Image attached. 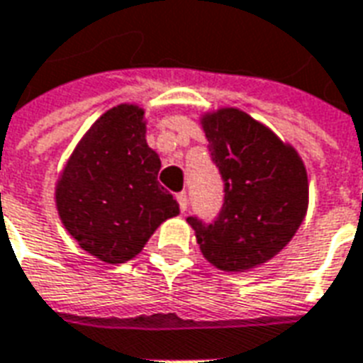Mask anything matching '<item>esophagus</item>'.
<instances>
[{"mask_svg": "<svg viewBox=\"0 0 363 363\" xmlns=\"http://www.w3.org/2000/svg\"><path fill=\"white\" fill-rule=\"evenodd\" d=\"M177 202H179L181 211L184 213V211L189 209V194H186V192H179V194H177Z\"/></svg>", "mask_w": 363, "mask_h": 363, "instance_id": "esophagus-1", "label": "esophagus"}]
</instances>
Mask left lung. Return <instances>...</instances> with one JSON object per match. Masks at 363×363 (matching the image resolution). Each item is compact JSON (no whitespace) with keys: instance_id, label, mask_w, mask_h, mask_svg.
Segmentation results:
<instances>
[{"instance_id":"1","label":"left lung","mask_w":363,"mask_h":363,"mask_svg":"<svg viewBox=\"0 0 363 363\" xmlns=\"http://www.w3.org/2000/svg\"><path fill=\"white\" fill-rule=\"evenodd\" d=\"M225 186L216 221L189 217L203 257L223 271H248L291 242L308 209L302 157L277 134L235 107L202 117Z\"/></svg>"}]
</instances>
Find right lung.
I'll use <instances>...</instances> for the list:
<instances>
[{"label": "right lung", "instance_id": "obj_1", "mask_svg": "<svg viewBox=\"0 0 363 363\" xmlns=\"http://www.w3.org/2000/svg\"><path fill=\"white\" fill-rule=\"evenodd\" d=\"M160 155L146 142L144 109L130 104L101 115L67 161L55 186L69 235L106 264L138 256L179 203L157 182Z\"/></svg>", "mask_w": 363, "mask_h": 363}]
</instances>
